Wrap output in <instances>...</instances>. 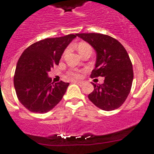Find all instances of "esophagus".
<instances>
[{
    "label": "esophagus",
    "mask_w": 154,
    "mask_h": 154,
    "mask_svg": "<svg viewBox=\"0 0 154 154\" xmlns=\"http://www.w3.org/2000/svg\"><path fill=\"white\" fill-rule=\"evenodd\" d=\"M72 83L78 84L79 85L82 86V85H83V82H82V81H72Z\"/></svg>",
    "instance_id": "34e87169"
}]
</instances>
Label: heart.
<instances>
[{"mask_svg": "<svg viewBox=\"0 0 154 154\" xmlns=\"http://www.w3.org/2000/svg\"><path fill=\"white\" fill-rule=\"evenodd\" d=\"M87 49H92V48L89 45H88L85 42H80L78 45V51L79 53L83 52L84 51ZM68 77L72 79H78L81 76V74L79 71H70L67 74Z\"/></svg>", "mask_w": 154, "mask_h": 154, "instance_id": "obj_1", "label": "heart"}]
</instances>
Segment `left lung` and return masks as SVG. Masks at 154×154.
<instances>
[{"instance_id":"obj_1","label":"left lung","mask_w":154,"mask_h":154,"mask_svg":"<svg viewBox=\"0 0 154 154\" xmlns=\"http://www.w3.org/2000/svg\"><path fill=\"white\" fill-rule=\"evenodd\" d=\"M88 42L96 52L95 69L91 78L104 77L103 84H94L89 100L103 110L111 111L120 107L131 90L133 65L127 51L116 39L98 33L76 34Z\"/></svg>"}]
</instances>
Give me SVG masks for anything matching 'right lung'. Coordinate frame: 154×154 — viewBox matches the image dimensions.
<instances>
[{
	"mask_svg": "<svg viewBox=\"0 0 154 154\" xmlns=\"http://www.w3.org/2000/svg\"><path fill=\"white\" fill-rule=\"evenodd\" d=\"M75 37L45 38L23 51L16 66L14 85L17 99L27 109L45 113L62 100L69 83L60 81L54 84L48 72L58 65L65 49Z\"/></svg>",
	"mask_w": 154,
	"mask_h": 154,
	"instance_id": "1",
	"label": "right lung"
}]
</instances>
